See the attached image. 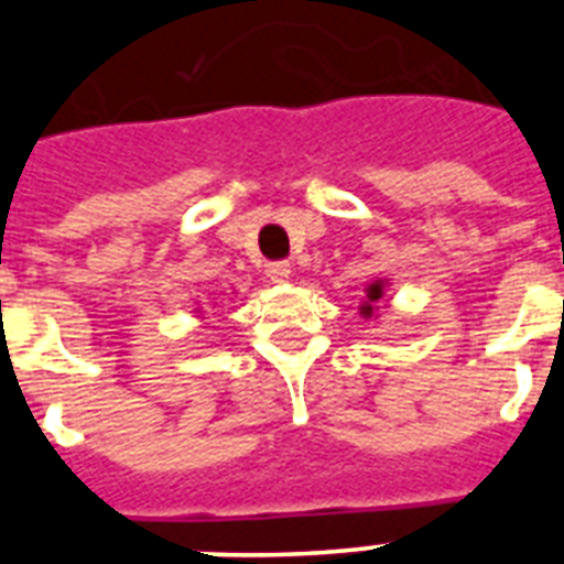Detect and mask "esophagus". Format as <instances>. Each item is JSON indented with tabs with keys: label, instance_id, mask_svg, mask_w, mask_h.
I'll use <instances>...</instances> for the list:
<instances>
[{
	"label": "esophagus",
	"instance_id": "obj_1",
	"mask_svg": "<svg viewBox=\"0 0 564 564\" xmlns=\"http://www.w3.org/2000/svg\"><path fill=\"white\" fill-rule=\"evenodd\" d=\"M265 273L271 282H288V279H291V265H288V262H271V265L265 268Z\"/></svg>",
	"mask_w": 564,
	"mask_h": 564
}]
</instances>
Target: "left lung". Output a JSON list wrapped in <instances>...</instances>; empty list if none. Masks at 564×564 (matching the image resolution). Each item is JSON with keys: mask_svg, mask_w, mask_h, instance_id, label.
<instances>
[{"mask_svg": "<svg viewBox=\"0 0 564 564\" xmlns=\"http://www.w3.org/2000/svg\"><path fill=\"white\" fill-rule=\"evenodd\" d=\"M383 285H387V282H383V279H376V282H372V285L364 288V293H367V296H364V305L358 307V311H361V316L370 318L372 313H376V305H378V302H381V299H383Z\"/></svg>", "mask_w": 564, "mask_h": 564, "instance_id": "8db88e82", "label": "left lung"}]
</instances>
